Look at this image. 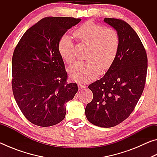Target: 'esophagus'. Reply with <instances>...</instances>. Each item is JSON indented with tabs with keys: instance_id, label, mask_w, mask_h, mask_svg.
<instances>
[{
	"instance_id": "34e87169",
	"label": "esophagus",
	"mask_w": 157,
	"mask_h": 157,
	"mask_svg": "<svg viewBox=\"0 0 157 157\" xmlns=\"http://www.w3.org/2000/svg\"><path fill=\"white\" fill-rule=\"evenodd\" d=\"M78 88L79 90H82V89H84L86 88V86H85L84 84H79L78 85Z\"/></svg>"
}]
</instances>
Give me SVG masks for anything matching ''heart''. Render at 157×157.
<instances>
[{
	"instance_id": "b5f03b06",
	"label": "heart",
	"mask_w": 157,
	"mask_h": 157,
	"mask_svg": "<svg viewBox=\"0 0 157 157\" xmlns=\"http://www.w3.org/2000/svg\"><path fill=\"white\" fill-rule=\"evenodd\" d=\"M74 36L82 41L90 44L87 57L89 59L78 61L68 69L73 80L88 82L99 75L100 68H109L116 57L119 48V37L116 32L91 21L84 23L74 31ZM59 54L66 62L75 59L73 42L71 36L63 34L58 45Z\"/></svg>"
}]
</instances>
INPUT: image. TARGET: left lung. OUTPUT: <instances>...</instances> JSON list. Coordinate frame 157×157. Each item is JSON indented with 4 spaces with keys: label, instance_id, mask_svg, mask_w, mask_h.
Returning <instances> with one entry per match:
<instances>
[{
    "label": "left lung",
    "instance_id": "8db88e82",
    "mask_svg": "<svg viewBox=\"0 0 157 157\" xmlns=\"http://www.w3.org/2000/svg\"><path fill=\"white\" fill-rule=\"evenodd\" d=\"M104 22L116 30L119 48L105 75L89 86L94 98L87 104L85 114L95 125L111 127L128 118L141 96L147 57L140 38L128 23L111 18H105Z\"/></svg>",
    "mask_w": 157,
    "mask_h": 157
}]
</instances>
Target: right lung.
<instances>
[{"mask_svg": "<svg viewBox=\"0 0 157 157\" xmlns=\"http://www.w3.org/2000/svg\"><path fill=\"white\" fill-rule=\"evenodd\" d=\"M46 17L25 32L13 53L12 91L18 107L30 123L55 125L65 118V103L78 91L66 83L67 73L58 45L68 30L81 21Z\"/></svg>", "mask_w": 157, "mask_h": 157, "instance_id": "right-lung-1", "label": "right lung"}]
</instances>
